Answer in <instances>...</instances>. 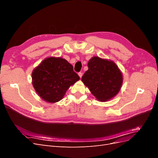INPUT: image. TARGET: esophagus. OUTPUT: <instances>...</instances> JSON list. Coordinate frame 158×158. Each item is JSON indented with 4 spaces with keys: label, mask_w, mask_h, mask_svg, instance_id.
Instances as JSON below:
<instances>
[{
    "label": "esophagus",
    "mask_w": 158,
    "mask_h": 158,
    "mask_svg": "<svg viewBox=\"0 0 158 158\" xmlns=\"http://www.w3.org/2000/svg\"><path fill=\"white\" fill-rule=\"evenodd\" d=\"M78 75H79V76H80V78H82V75H83V73H81V72H80V73H78Z\"/></svg>",
    "instance_id": "esophagus-1"
}]
</instances>
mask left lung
Returning <instances> with one entry per match:
<instances>
[{
  "label": "left lung",
  "mask_w": 158,
  "mask_h": 158,
  "mask_svg": "<svg viewBox=\"0 0 158 158\" xmlns=\"http://www.w3.org/2000/svg\"><path fill=\"white\" fill-rule=\"evenodd\" d=\"M88 66L82 80L91 93L102 102L115 96L123 84V75L115 63L94 56Z\"/></svg>",
  "instance_id": "left-lung-1"
}]
</instances>
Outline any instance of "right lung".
Wrapping results in <instances>:
<instances>
[{"label": "right lung", "mask_w": 158, "mask_h": 158, "mask_svg": "<svg viewBox=\"0 0 158 158\" xmlns=\"http://www.w3.org/2000/svg\"><path fill=\"white\" fill-rule=\"evenodd\" d=\"M79 79L73 66L62 58H47L32 73L33 87L43 99L49 103L63 99L69 88Z\"/></svg>", "instance_id": "obj_1"}]
</instances>
